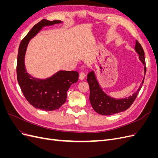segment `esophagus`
I'll return each instance as SVG.
<instances>
[{"label":"esophagus","mask_w":158,"mask_h":158,"mask_svg":"<svg viewBox=\"0 0 158 158\" xmlns=\"http://www.w3.org/2000/svg\"><path fill=\"white\" fill-rule=\"evenodd\" d=\"M85 77V74L84 73H81L79 76V79L80 80H84Z\"/></svg>","instance_id":"esophagus-1"}]
</instances>
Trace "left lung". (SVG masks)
<instances>
[{
  "instance_id": "8db88e82",
  "label": "left lung",
  "mask_w": 158,
  "mask_h": 158,
  "mask_svg": "<svg viewBox=\"0 0 158 158\" xmlns=\"http://www.w3.org/2000/svg\"><path fill=\"white\" fill-rule=\"evenodd\" d=\"M135 50L136 53L139 55L138 59L144 65V74L139 88L132 95L121 99H116L109 96L106 92H103L102 86L99 83L95 72L92 71L88 74L87 80L90 89L89 102L95 112L102 114V115H112V114L126 111L131 106V105L135 100L142 86L143 83H144L146 68L144 51L141 45L136 40L135 41Z\"/></svg>"
}]
</instances>
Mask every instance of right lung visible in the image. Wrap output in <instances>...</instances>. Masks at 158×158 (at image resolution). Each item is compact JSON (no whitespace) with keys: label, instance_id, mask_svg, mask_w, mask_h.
Wrapping results in <instances>:
<instances>
[{"label":"right lung","instance_id":"1","mask_svg":"<svg viewBox=\"0 0 158 158\" xmlns=\"http://www.w3.org/2000/svg\"><path fill=\"white\" fill-rule=\"evenodd\" d=\"M62 23L60 20H42L23 38L18 49L16 70L19 85L28 102L44 111H53L63 106L66 101L67 91L72 84L77 82L79 74L76 71L59 70L47 78H35L26 69L25 55L29 42L43 28Z\"/></svg>","mask_w":158,"mask_h":158}]
</instances>
